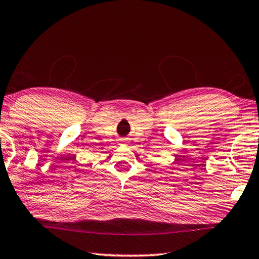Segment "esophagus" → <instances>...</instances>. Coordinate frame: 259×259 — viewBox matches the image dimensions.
Instances as JSON below:
<instances>
[{
    "label": "esophagus",
    "mask_w": 259,
    "mask_h": 259,
    "mask_svg": "<svg viewBox=\"0 0 259 259\" xmlns=\"http://www.w3.org/2000/svg\"><path fill=\"white\" fill-rule=\"evenodd\" d=\"M123 144H126V138H121L120 139V145H123Z\"/></svg>",
    "instance_id": "obj_1"
}]
</instances>
